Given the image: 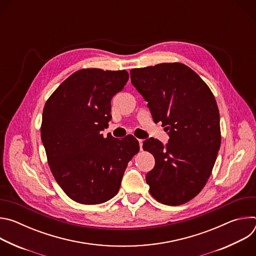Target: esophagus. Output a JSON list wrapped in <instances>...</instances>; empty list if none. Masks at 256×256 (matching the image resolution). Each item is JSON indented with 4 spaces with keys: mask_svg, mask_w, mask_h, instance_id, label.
Returning a JSON list of instances; mask_svg holds the SVG:
<instances>
[{
    "mask_svg": "<svg viewBox=\"0 0 256 256\" xmlns=\"http://www.w3.org/2000/svg\"><path fill=\"white\" fill-rule=\"evenodd\" d=\"M142 140H138V144H140V150L142 149Z\"/></svg>",
    "mask_w": 256,
    "mask_h": 256,
    "instance_id": "esophagus-1",
    "label": "esophagus"
}]
</instances>
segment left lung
<instances>
[{
  "instance_id": "8db88e82",
  "label": "left lung",
  "mask_w": 256,
  "mask_h": 256,
  "mask_svg": "<svg viewBox=\"0 0 256 256\" xmlns=\"http://www.w3.org/2000/svg\"><path fill=\"white\" fill-rule=\"evenodd\" d=\"M130 80L169 136L165 146L154 138L142 142L155 158L146 175L150 194L164 204H186L206 186L220 150L216 99L196 72L180 62L132 68Z\"/></svg>"
}]
</instances>
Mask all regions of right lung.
<instances>
[{
	"label": "right lung",
	"instance_id": "right-lung-1",
	"mask_svg": "<svg viewBox=\"0 0 256 256\" xmlns=\"http://www.w3.org/2000/svg\"><path fill=\"white\" fill-rule=\"evenodd\" d=\"M128 80L124 70L83 68L64 80L44 105L42 140L48 165L66 194L79 204L112 198L140 150L130 134L120 140L101 134L112 120V98Z\"/></svg>",
	"mask_w": 256,
	"mask_h": 256
}]
</instances>
